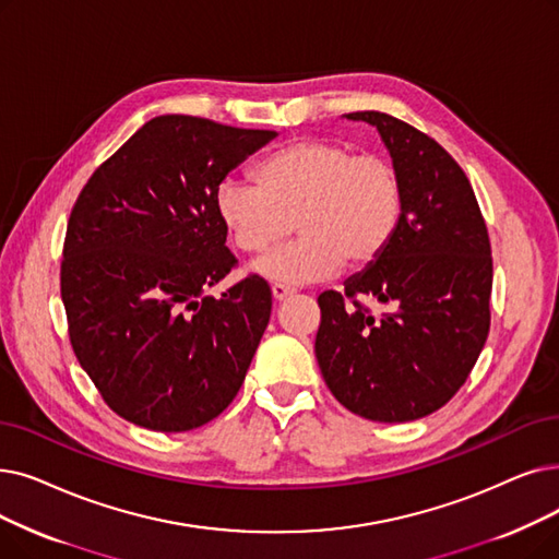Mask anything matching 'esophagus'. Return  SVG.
Returning <instances> with one entry per match:
<instances>
[{
	"label": "esophagus",
	"instance_id": "34e87169",
	"mask_svg": "<svg viewBox=\"0 0 559 559\" xmlns=\"http://www.w3.org/2000/svg\"><path fill=\"white\" fill-rule=\"evenodd\" d=\"M272 295H274L276 301H285L287 297L295 295V289L287 287V285H281V283H274V285H272Z\"/></svg>",
	"mask_w": 559,
	"mask_h": 559
}]
</instances>
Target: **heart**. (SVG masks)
Here are the masks:
<instances>
[{
  "instance_id": "obj_1",
  "label": "heart",
  "mask_w": 559,
  "mask_h": 559,
  "mask_svg": "<svg viewBox=\"0 0 559 559\" xmlns=\"http://www.w3.org/2000/svg\"><path fill=\"white\" fill-rule=\"evenodd\" d=\"M255 179L228 176L216 187V212L233 245L249 255L299 237L262 258L264 278L320 283L340 266H368L400 233L404 185L391 157L358 153L345 141L306 139L266 155Z\"/></svg>"
}]
</instances>
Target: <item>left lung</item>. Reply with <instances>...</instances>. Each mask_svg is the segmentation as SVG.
Listing matches in <instances>:
<instances>
[{
    "mask_svg": "<svg viewBox=\"0 0 559 559\" xmlns=\"http://www.w3.org/2000/svg\"><path fill=\"white\" fill-rule=\"evenodd\" d=\"M374 126L404 185L393 245L345 293L318 297L314 337L322 377L352 414L377 423L418 420L466 383L491 324L493 258L475 191L452 155L425 132L381 111ZM388 302L374 316L359 299Z\"/></svg>",
    "mask_w": 559,
    "mask_h": 559,
    "instance_id": "8db88e82",
    "label": "left lung"
}]
</instances>
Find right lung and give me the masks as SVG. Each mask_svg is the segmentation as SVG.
I'll return each instance as SVG.
<instances>
[{
	"instance_id": "obj_1",
	"label": "right lung",
	"mask_w": 559,
	"mask_h": 559,
	"mask_svg": "<svg viewBox=\"0 0 559 559\" xmlns=\"http://www.w3.org/2000/svg\"><path fill=\"white\" fill-rule=\"evenodd\" d=\"M274 136L157 116L95 168L72 205L61 260L70 345L128 423L197 429L245 381L272 289L251 274L222 299L205 297L237 264L216 187Z\"/></svg>"
}]
</instances>
